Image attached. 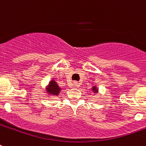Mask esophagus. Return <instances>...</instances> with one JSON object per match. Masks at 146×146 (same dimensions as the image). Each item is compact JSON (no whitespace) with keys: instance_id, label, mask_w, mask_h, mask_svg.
<instances>
[{"instance_id":"esophagus-1","label":"esophagus","mask_w":146,"mask_h":146,"mask_svg":"<svg viewBox=\"0 0 146 146\" xmlns=\"http://www.w3.org/2000/svg\"><path fill=\"white\" fill-rule=\"evenodd\" d=\"M73 84V86L74 87H79L80 86V83L78 82H74Z\"/></svg>"}]
</instances>
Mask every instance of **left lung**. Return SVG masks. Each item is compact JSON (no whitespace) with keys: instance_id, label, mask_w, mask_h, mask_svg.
<instances>
[{"instance_id":"obj_1","label":"left lung","mask_w":146,"mask_h":146,"mask_svg":"<svg viewBox=\"0 0 146 146\" xmlns=\"http://www.w3.org/2000/svg\"><path fill=\"white\" fill-rule=\"evenodd\" d=\"M92 91H93V92H95V93H97L98 92V89H97V87L96 86H94L92 87Z\"/></svg>"}]
</instances>
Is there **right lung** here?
Wrapping results in <instances>:
<instances>
[{
    "label": "right lung",
    "mask_w": 146,
    "mask_h": 146,
    "mask_svg": "<svg viewBox=\"0 0 146 146\" xmlns=\"http://www.w3.org/2000/svg\"><path fill=\"white\" fill-rule=\"evenodd\" d=\"M60 90L61 89L54 80H50V82L46 87V92H48V94L52 95V96H58Z\"/></svg>",
    "instance_id": "1"
}]
</instances>
